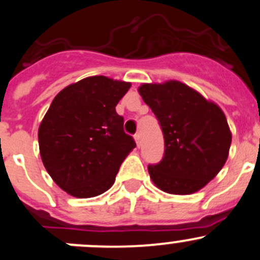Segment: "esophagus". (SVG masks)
Here are the masks:
<instances>
[{"mask_svg": "<svg viewBox=\"0 0 260 260\" xmlns=\"http://www.w3.org/2000/svg\"><path fill=\"white\" fill-rule=\"evenodd\" d=\"M135 140H136V143H137V146H140L141 145V135H140V133H136Z\"/></svg>", "mask_w": 260, "mask_h": 260, "instance_id": "34e87169", "label": "esophagus"}]
</instances>
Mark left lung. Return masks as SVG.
Wrapping results in <instances>:
<instances>
[{
  "mask_svg": "<svg viewBox=\"0 0 260 260\" xmlns=\"http://www.w3.org/2000/svg\"><path fill=\"white\" fill-rule=\"evenodd\" d=\"M164 135L160 162L148 165L156 186L170 194H191L225 165L231 132L222 110L179 81L143 84L138 89Z\"/></svg>",
  "mask_w": 260,
  "mask_h": 260,
  "instance_id": "8db88e82",
  "label": "left lung"
}]
</instances>
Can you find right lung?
<instances>
[{"mask_svg": "<svg viewBox=\"0 0 260 260\" xmlns=\"http://www.w3.org/2000/svg\"><path fill=\"white\" fill-rule=\"evenodd\" d=\"M129 82L92 76L64 87L40 123L42 161L58 186L77 198L96 197L113 185L136 147L115 107Z\"/></svg>", "mask_w": 260, "mask_h": 260, "instance_id": "obj_1", "label": "right lung"}]
</instances>
